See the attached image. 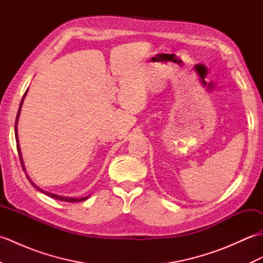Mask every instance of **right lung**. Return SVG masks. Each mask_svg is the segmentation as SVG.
Segmentation results:
<instances>
[{
    "instance_id": "1",
    "label": "right lung",
    "mask_w": 263,
    "mask_h": 263,
    "mask_svg": "<svg viewBox=\"0 0 263 263\" xmlns=\"http://www.w3.org/2000/svg\"><path fill=\"white\" fill-rule=\"evenodd\" d=\"M27 90H28V89H27ZM26 93H27V91L25 92L24 97H22V99H21L20 107H19V110H18V114H16V120H15V125H14L15 141L18 142V144H16V149H18L19 158H20V163H21V166H22V170H24V171H25V165H24V161H22V157H21V152H20V146H19V140H18V132H16V125H18V119H19V115H20L21 105H22V102H24V98L26 97ZM27 178H28V180H29V182L31 183V185H32L33 187H35V189H37L39 192H42V193H44V194H46V195H48V197H51V198H53V199H58V200H60V201H65V202H80V201H85L86 199H88V197L80 198V199H77V198H66V197H61V195H57V194H54V193H49V192H47V191H44V190H42L41 187H38L35 183L31 182V180H30L29 176H28V175H27Z\"/></svg>"
}]
</instances>
